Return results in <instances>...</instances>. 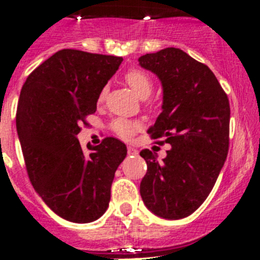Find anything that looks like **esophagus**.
<instances>
[{"mask_svg":"<svg viewBox=\"0 0 260 260\" xmlns=\"http://www.w3.org/2000/svg\"><path fill=\"white\" fill-rule=\"evenodd\" d=\"M127 152L128 154H137L138 153V149L135 148L133 146H128L127 147Z\"/></svg>","mask_w":260,"mask_h":260,"instance_id":"esophagus-1","label":"esophagus"}]
</instances>
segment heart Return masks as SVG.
I'll return each mask as SVG.
<instances>
[{
  "instance_id": "obj_1",
  "label": "heart",
  "mask_w": 260,
  "mask_h": 260,
  "mask_svg": "<svg viewBox=\"0 0 260 260\" xmlns=\"http://www.w3.org/2000/svg\"><path fill=\"white\" fill-rule=\"evenodd\" d=\"M124 81L129 85L133 93L137 96H140L141 99H146L151 95L152 89H153V83H152V79L149 78V75L146 74L142 70L132 69L129 72H127L124 75ZM106 94L107 88L102 89L101 94L98 96L99 103L104 101ZM111 128L115 135L119 136V137L131 138L137 131H140L142 128V122L138 119L132 120L125 119V118H117V119H114L111 123Z\"/></svg>"
}]
</instances>
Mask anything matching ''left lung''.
<instances>
[{
    "mask_svg": "<svg viewBox=\"0 0 260 260\" xmlns=\"http://www.w3.org/2000/svg\"><path fill=\"white\" fill-rule=\"evenodd\" d=\"M159 78L162 113L148 133L170 143L166 158L142 149L147 174L140 192L157 216L177 220L198 210L211 192L229 151L230 106L214 73L182 50L166 48L138 59Z\"/></svg>",
    "mask_w": 260,
    "mask_h": 260,
    "instance_id": "obj_1",
    "label": "left lung"
}]
</instances>
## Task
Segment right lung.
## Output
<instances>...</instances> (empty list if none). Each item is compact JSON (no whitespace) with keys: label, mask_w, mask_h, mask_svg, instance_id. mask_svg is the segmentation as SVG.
I'll use <instances>...</instances> for the list:
<instances>
[{"label":"right lung","mask_w":260,"mask_h":260,"mask_svg":"<svg viewBox=\"0 0 260 260\" xmlns=\"http://www.w3.org/2000/svg\"><path fill=\"white\" fill-rule=\"evenodd\" d=\"M122 57L62 49L22 85L16 128L28 179L44 203L72 222H91L108 209L111 186L127 147L107 137L86 154L77 135L95 113L102 89Z\"/></svg>","instance_id":"obj_1"}]
</instances>
